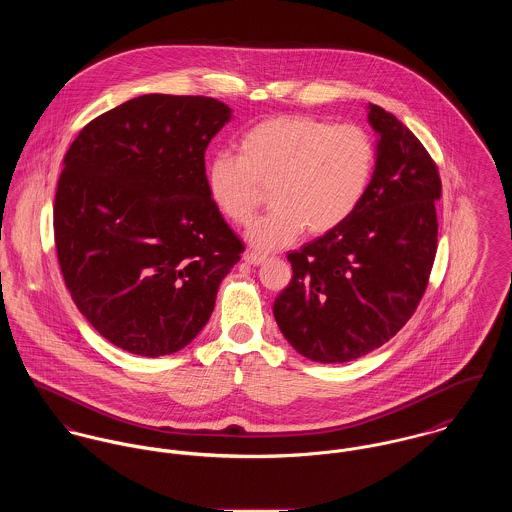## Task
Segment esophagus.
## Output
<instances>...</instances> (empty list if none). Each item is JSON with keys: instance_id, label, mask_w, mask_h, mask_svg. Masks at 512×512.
<instances>
[{"instance_id": "esophagus-1", "label": "esophagus", "mask_w": 512, "mask_h": 512, "mask_svg": "<svg viewBox=\"0 0 512 512\" xmlns=\"http://www.w3.org/2000/svg\"><path fill=\"white\" fill-rule=\"evenodd\" d=\"M243 259H245V263H249V265H253V267H259V265H263L265 261H267V257L265 255H259V253H245L243 255Z\"/></svg>"}]
</instances>
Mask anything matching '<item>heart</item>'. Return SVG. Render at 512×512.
Listing matches in <instances>:
<instances>
[{"mask_svg":"<svg viewBox=\"0 0 512 512\" xmlns=\"http://www.w3.org/2000/svg\"><path fill=\"white\" fill-rule=\"evenodd\" d=\"M375 169L371 137L357 125H334L312 115L267 117L241 133L237 155L216 153L206 165V190L216 210L247 226L271 188L273 210L247 239L273 251L304 228L326 235L359 208Z\"/></svg>","mask_w":512,"mask_h":512,"instance_id":"obj_1","label":"heart"}]
</instances>
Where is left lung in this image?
I'll return each mask as SVG.
<instances>
[{
  "mask_svg": "<svg viewBox=\"0 0 512 512\" xmlns=\"http://www.w3.org/2000/svg\"><path fill=\"white\" fill-rule=\"evenodd\" d=\"M375 171L353 216L288 253L292 279L273 304L306 359L345 363L391 340L414 314L438 247V167L397 117L369 104Z\"/></svg>",
  "mask_w": 512,
  "mask_h": 512,
  "instance_id": "8db88e82",
  "label": "left lung"
}]
</instances>
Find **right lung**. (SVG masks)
<instances>
[{
  "label": "right lung",
  "instance_id": "1",
  "mask_svg": "<svg viewBox=\"0 0 512 512\" xmlns=\"http://www.w3.org/2000/svg\"><path fill=\"white\" fill-rule=\"evenodd\" d=\"M229 119L214 98L145 94L92 119L64 157L58 265L82 316L129 353L186 347L241 257L204 178Z\"/></svg>",
  "mask_w": 512,
  "mask_h": 512
}]
</instances>
